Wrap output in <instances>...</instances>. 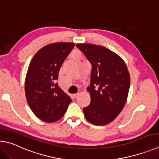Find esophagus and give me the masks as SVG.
Listing matches in <instances>:
<instances>
[{
	"label": "esophagus",
	"instance_id": "esophagus-1",
	"mask_svg": "<svg viewBox=\"0 0 159 159\" xmlns=\"http://www.w3.org/2000/svg\"><path fill=\"white\" fill-rule=\"evenodd\" d=\"M78 95H79V93H75V94H72V98H76L78 96Z\"/></svg>",
	"mask_w": 159,
	"mask_h": 159
}]
</instances>
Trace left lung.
<instances>
[{
	"mask_svg": "<svg viewBox=\"0 0 159 159\" xmlns=\"http://www.w3.org/2000/svg\"><path fill=\"white\" fill-rule=\"evenodd\" d=\"M92 66L91 102L83 108L86 119L96 126L112 122L123 110L130 87V75L124 60L106 47L77 44Z\"/></svg>",
	"mask_w": 159,
	"mask_h": 159,
	"instance_id": "left-lung-1",
	"label": "left lung"
}]
</instances>
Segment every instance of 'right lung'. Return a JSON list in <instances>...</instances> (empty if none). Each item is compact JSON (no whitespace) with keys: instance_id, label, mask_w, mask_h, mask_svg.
Masks as SVG:
<instances>
[{"instance_id":"obj_1","label":"right lung","mask_w":159,"mask_h":159,"mask_svg":"<svg viewBox=\"0 0 159 159\" xmlns=\"http://www.w3.org/2000/svg\"><path fill=\"white\" fill-rule=\"evenodd\" d=\"M74 46L72 43L47 44L30 61L25 80V93L32 112L42 121H58L71 102L57 80L63 61Z\"/></svg>"}]
</instances>
